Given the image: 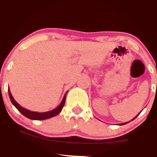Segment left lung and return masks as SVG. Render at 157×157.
<instances>
[{
  "label": "left lung",
  "mask_w": 157,
  "mask_h": 157,
  "mask_svg": "<svg viewBox=\"0 0 157 157\" xmlns=\"http://www.w3.org/2000/svg\"><path fill=\"white\" fill-rule=\"evenodd\" d=\"M141 111H140V113H138V114H137V115H136V117H134V119H133V120H134V119H135V118H136V117H137V116H138V115H139V114H140V113H141ZM128 122H123V123H121V124H119V125H125V124L128 123Z\"/></svg>",
  "instance_id": "1"
}]
</instances>
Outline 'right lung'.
<instances>
[{"instance_id": "obj_1", "label": "right lung", "mask_w": 157, "mask_h": 157, "mask_svg": "<svg viewBox=\"0 0 157 157\" xmlns=\"http://www.w3.org/2000/svg\"><path fill=\"white\" fill-rule=\"evenodd\" d=\"M9 91V96H10V100L12 102V103L13 104V105L17 109L18 111L21 112L23 116H25L26 117L31 119V120H47V119L52 118L53 117H55L56 115H57L58 113H60V112L62 111L63 108L65 105V101H66V92L63 98V100L61 101L60 104L57 106V108L55 109L52 110V111H46V112H36V111H29V110L24 109L23 108L22 106L20 105L17 102L15 101V100L14 99V97H12V94H11V91L10 90V88L8 89Z\"/></svg>"}]
</instances>
